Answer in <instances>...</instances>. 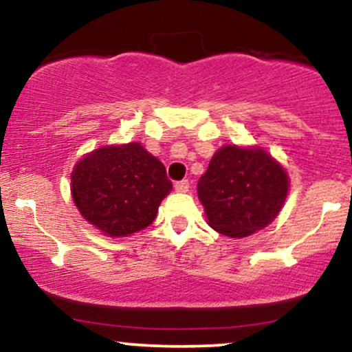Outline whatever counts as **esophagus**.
Here are the masks:
<instances>
[{
  "instance_id": "esophagus-1",
  "label": "esophagus",
  "mask_w": 352,
  "mask_h": 352,
  "mask_svg": "<svg viewBox=\"0 0 352 352\" xmlns=\"http://www.w3.org/2000/svg\"><path fill=\"white\" fill-rule=\"evenodd\" d=\"M188 188H190L188 180H180V182H177V184H175V192H179V193L188 192Z\"/></svg>"
}]
</instances>
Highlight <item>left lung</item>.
Wrapping results in <instances>:
<instances>
[{"mask_svg": "<svg viewBox=\"0 0 352 352\" xmlns=\"http://www.w3.org/2000/svg\"><path fill=\"white\" fill-rule=\"evenodd\" d=\"M289 190L286 168L258 145H223L213 153L197 192L207 223L230 238L263 230L278 217Z\"/></svg>", "mask_w": 352, "mask_h": 352, "instance_id": "1", "label": "left lung"}]
</instances>
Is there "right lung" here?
I'll use <instances>...</instances> for the list:
<instances>
[{
  "instance_id": "obj_1",
  "label": "right lung",
  "mask_w": 352,
  "mask_h": 352,
  "mask_svg": "<svg viewBox=\"0 0 352 352\" xmlns=\"http://www.w3.org/2000/svg\"><path fill=\"white\" fill-rule=\"evenodd\" d=\"M170 190L164 164L139 142L96 148L71 173V195L79 213L111 238L147 228Z\"/></svg>"
}]
</instances>
